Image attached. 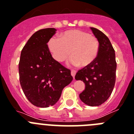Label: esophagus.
Segmentation results:
<instances>
[{"label":"esophagus","mask_w":134,"mask_h":134,"mask_svg":"<svg viewBox=\"0 0 134 134\" xmlns=\"http://www.w3.org/2000/svg\"><path fill=\"white\" fill-rule=\"evenodd\" d=\"M76 70H71V75L72 76L73 79H74V76H75V75H76Z\"/></svg>","instance_id":"34e87169"}]
</instances>
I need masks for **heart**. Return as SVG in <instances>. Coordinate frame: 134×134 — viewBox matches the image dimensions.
<instances>
[{
	"label": "heart",
	"instance_id": "heart-1",
	"mask_svg": "<svg viewBox=\"0 0 134 134\" xmlns=\"http://www.w3.org/2000/svg\"><path fill=\"white\" fill-rule=\"evenodd\" d=\"M48 48L53 58L58 62L65 61L70 54V64L86 67L97 58L99 43L95 36L88 32L72 29L62 33L60 38L52 37L49 39Z\"/></svg>",
	"mask_w": 134,
	"mask_h": 134
}]
</instances>
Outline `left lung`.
Here are the masks:
<instances>
[{
    "instance_id": "obj_1",
    "label": "left lung",
    "mask_w": 134,
    "mask_h": 134,
    "mask_svg": "<svg viewBox=\"0 0 134 134\" xmlns=\"http://www.w3.org/2000/svg\"><path fill=\"white\" fill-rule=\"evenodd\" d=\"M99 43L97 57L93 63L78 71L75 79L84 82L80 100L88 106H99L109 99L115 82V54L109 40L102 31L91 27Z\"/></svg>"
}]
</instances>
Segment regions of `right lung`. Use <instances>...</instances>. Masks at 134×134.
I'll use <instances>...</instances> for the list:
<instances>
[{
    "mask_svg": "<svg viewBox=\"0 0 134 134\" xmlns=\"http://www.w3.org/2000/svg\"><path fill=\"white\" fill-rule=\"evenodd\" d=\"M55 31V28H46L33 34L21 51L19 64L25 95L31 103L41 108L55 105L73 79L70 70L55 61L48 49V41Z\"/></svg>",
    "mask_w": 134,
    "mask_h": 134,
    "instance_id": "add662e5",
    "label": "right lung"
}]
</instances>
